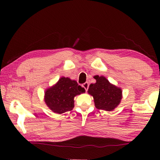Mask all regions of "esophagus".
I'll return each mask as SVG.
<instances>
[{
  "label": "esophagus",
  "instance_id": "34e87169",
  "mask_svg": "<svg viewBox=\"0 0 160 160\" xmlns=\"http://www.w3.org/2000/svg\"><path fill=\"white\" fill-rule=\"evenodd\" d=\"M82 87H83L84 88H85V91H88V88H89V83H88V82L83 83V84H82Z\"/></svg>",
  "mask_w": 160,
  "mask_h": 160
}]
</instances>
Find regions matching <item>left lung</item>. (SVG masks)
<instances>
[{
	"label": "left lung",
	"mask_w": 160,
	"mask_h": 160,
	"mask_svg": "<svg viewBox=\"0 0 160 160\" xmlns=\"http://www.w3.org/2000/svg\"><path fill=\"white\" fill-rule=\"evenodd\" d=\"M96 83L91 84L88 93L94 97L97 109L112 111L118 106L122 98V91L120 88L112 85L106 78L95 75Z\"/></svg>",
	"instance_id": "1"
}]
</instances>
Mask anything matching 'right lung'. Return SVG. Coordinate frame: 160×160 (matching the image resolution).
<instances>
[{"label": "right lung", "instance_id": "right-lung-1", "mask_svg": "<svg viewBox=\"0 0 160 160\" xmlns=\"http://www.w3.org/2000/svg\"><path fill=\"white\" fill-rule=\"evenodd\" d=\"M85 91L75 80L62 77L55 85L45 92L44 100L52 112L63 113L73 109L74 97Z\"/></svg>", "mask_w": 160, "mask_h": 160}]
</instances>
